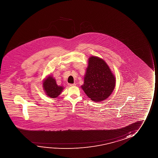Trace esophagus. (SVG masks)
Here are the masks:
<instances>
[{"instance_id": "esophagus-1", "label": "esophagus", "mask_w": 158, "mask_h": 158, "mask_svg": "<svg viewBox=\"0 0 158 158\" xmlns=\"http://www.w3.org/2000/svg\"><path fill=\"white\" fill-rule=\"evenodd\" d=\"M76 84H69V86L71 87L74 86H76Z\"/></svg>"}]
</instances>
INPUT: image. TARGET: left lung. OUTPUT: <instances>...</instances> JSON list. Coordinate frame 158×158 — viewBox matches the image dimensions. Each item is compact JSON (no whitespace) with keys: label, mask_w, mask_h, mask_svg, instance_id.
Masks as SVG:
<instances>
[{"label":"left lung","mask_w":158,"mask_h":158,"mask_svg":"<svg viewBox=\"0 0 158 158\" xmlns=\"http://www.w3.org/2000/svg\"><path fill=\"white\" fill-rule=\"evenodd\" d=\"M115 86V78L106 62L95 56L89 58L88 67L81 86L92 101L99 102L111 94Z\"/></svg>","instance_id":"obj_1"}]
</instances>
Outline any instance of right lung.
I'll use <instances>...</instances> for the list:
<instances>
[{
	"mask_svg": "<svg viewBox=\"0 0 158 158\" xmlns=\"http://www.w3.org/2000/svg\"><path fill=\"white\" fill-rule=\"evenodd\" d=\"M44 89L46 95L52 98H56L60 94L64 87L56 84V81L51 76H49L44 81Z\"/></svg>",
	"mask_w": 158,
	"mask_h": 158,
	"instance_id": "add662e5",
	"label": "right lung"
}]
</instances>
